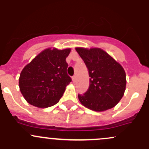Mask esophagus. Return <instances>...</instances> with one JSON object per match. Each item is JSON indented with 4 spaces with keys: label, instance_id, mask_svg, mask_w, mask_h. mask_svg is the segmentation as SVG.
Masks as SVG:
<instances>
[{
    "label": "esophagus",
    "instance_id": "1",
    "mask_svg": "<svg viewBox=\"0 0 149 149\" xmlns=\"http://www.w3.org/2000/svg\"><path fill=\"white\" fill-rule=\"evenodd\" d=\"M72 80H73V82L76 81V75H75V76H73V77H72Z\"/></svg>",
    "mask_w": 149,
    "mask_h": 149
}]
</instances>
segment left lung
<instances>
[{"label":"left lung","instance_id":"1","mask_svg":"<svg viewBox=\"0 0 149 149\" xmlns=\"http://www.w3.org/2000/svg\"><path fill=\"white\" fill-rule=\"evenodd\" d=\"M76 50L84 61L90 77L88 90L84 94H78L79 101L97 112L114 107L125 90L126 75L123 68L99 48L77 47Z\"/></svg>","mask_w":149,"mask_h":149}]
</instances>
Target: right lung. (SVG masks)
<instances>
[{
	"label": "right lung",
	"instance_id": "right-lung-1",
	"mask_svg": "<svg viewBox=\"0 0 149 149\" xmlns=\"http://www.w3.org/2000/svg\"><path fill=\"white\" fill-rule=\"evenodd\" d=\"M70 52V49H47L24 68L19 88L28 103L44 108L59 102L72 81L67 73L65 61Z\"/></svg>",
	"mask_w": 149,
	"mask_h": 149
}]
</instances>
